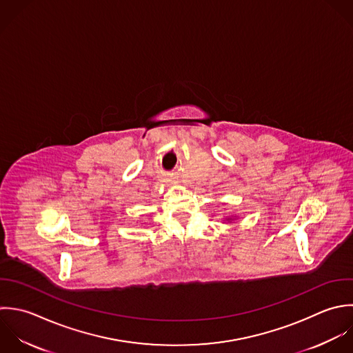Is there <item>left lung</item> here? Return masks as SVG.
<instances>
[{
    "instance_id": "obj_1",
    "label": "left lung",
    "mask_w": 353,
    "mask_h": 353,
    "mask_svg": "<svg viewBox=\"0 0 353 353\" xmlns=\"http://www.w3.org/2000/svg\"><path fill=\"white\" fill-rule=\"evenodd\" d=\"M235 219H236V216H235V217L230 216V217H227V219H225V221H232V220H235Z\"/></svg>"
}]
</instances>
